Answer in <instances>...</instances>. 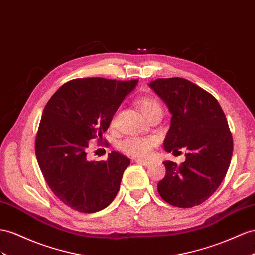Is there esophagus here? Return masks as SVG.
Wrapping results in <instances>:
<instances>
[{"label":"esophagus","instance_id":"1","mask_svg":"<svg viewBox=\"0 0 255 255\" xmlns=\"http://www.w3.org/2000/svg\"><path fill=\"white\" fill-rule=\"evenodd\" d=\"M134 161L138 162V164H140V165H142V166H145V167H148L149 165H151V161L144 160V159H135Z\"/></svg>","mask_w":255,"mask_h":255}]
</instances>
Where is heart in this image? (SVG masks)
<instances>
[{
    "label": "heart",
    "mask_w": 255,
    "mask_h": 255,
    "mask_svg": "<svg viewBox=\"0 0 255 255\" xmlns=\"http://www.w3.org/2000/svg\"><path fill=\"white\" fill-rule=\"evenodd\" d=\"M136 104L145 119H148L157 111H161L160 104L153 97L139 98ZM154 144L155 140L152 138H128L121 143L120 147L124 153L132 157H145Z\"/></svg>",
    "instance_id": "heart-1"
}]
</instances>
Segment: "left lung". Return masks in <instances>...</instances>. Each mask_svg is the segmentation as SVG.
<instances>
[{
	"label": "left lung",
	"mask_w": 255,
	"mask_h": 255,
	"mask_svg": "<svg viewBox=\"0 0 255 255\" xmlns=\"http://www.w3.org/2000/svg\"><path fill=\"white\" fill-rule=\"evenodd\" d=\"M148 85L172 114L166 152L186 151L180 166L164 161L158 193L174 207L198 206L217 191L231 164L233 136L225 114L211 94L185 78H157Z\"/></svg>",
	"instance_id": "8db88e82"
}]
</instances>
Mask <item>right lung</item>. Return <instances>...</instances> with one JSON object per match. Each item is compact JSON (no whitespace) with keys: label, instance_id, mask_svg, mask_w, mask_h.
Returning <instances> with one entry per match:
<instances>
[{"label":"right lung","instance_id":"obj_1","mask_svg":"<svg viewBox=\"0 0 255 255\" xmlns=\"http://www.w3.org/2000/svg\"><path fill=\"white\" fill-rule=\"evenodd\" d=\"M138 80L76 78L63 84L45 107L35 155L49 188L63 204L83 213L113 201L130 159L117 152L108 160L86 158L89 141L102 140L113 115Z\"/></svg>","mask_w":255,"mask_h":255}]
</instances>
